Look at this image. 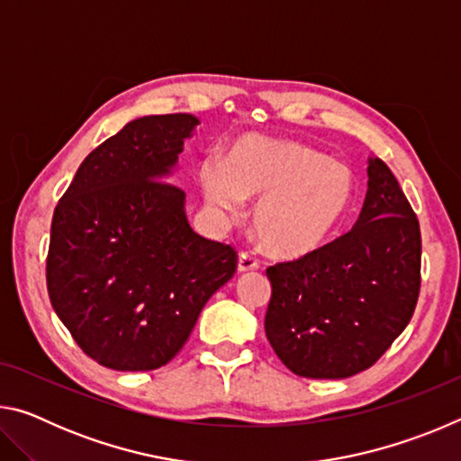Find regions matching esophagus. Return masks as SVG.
Returning <instances> with one entry per match:
<instances>
[{"instance_id": "34e87169", "label": "esophagus", "mask_w": 461, "mask_h": 461, "mask_svg": "<svg viewBox=\"0 0 461 461\" xmlns=\"http://www.w3.org/2000/svg\"><path fill=\"white\" fill-rule=\"evenodd\" d=\"M238 268H240V272H248V270H258V268H260V260L256 258V254H254V252H249V249H244V252L240 254Z\"/></svg>"}]
</instances>
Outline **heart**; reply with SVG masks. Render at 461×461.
<instances>
[{
  "mask_svg": "<svg viewBox=\"0 0 461 461\" xmlns=\"http://www.w3.org/2000/svg\"><path fill=\"white\" fill-rule=\"evenodd\" d=\"M201 186L212 205L240 213L258 199L254 228L262 246L285 258L317 252L333 236L354 197L348 165L296 140L246 136L233 144L225 167L205 162Z\"/></svg>",
  "mask_w": 461,
  "mask_h": 461,
  "instance_id": "1",
  "label": "heart"
}]
</instances>
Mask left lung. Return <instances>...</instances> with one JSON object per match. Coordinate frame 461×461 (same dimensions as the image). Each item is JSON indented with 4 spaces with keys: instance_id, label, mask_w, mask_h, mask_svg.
Wrapping results in <instances>:
<instances>
[{
    "instance_id": "obj_1",
    "label": "left lung",
    "mask_w": 461,
    "mask_h": 461,
    "mask_svg": "<svg viewBox=\"0 0 461 461\" xmlns=\"http://www.w3.org/2000/svg\"><path fill=\"white\" fill-rule=\"evenodd\" d=\"M267 275L264 330L288 370L348 378L376 364L409 325L420 291L419 220L393 170L370 158L354 228Z\"/></svg>"
}]
</instances>
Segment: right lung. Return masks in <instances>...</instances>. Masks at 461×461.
I'll return each mask as SVG.
<instances>
[{
	"label": "right lung",
	"mask_w": 461,
	"mask_h": 461,
	"mask_svg": "<svg viewBox=\"0 0 461 461\" xmlns=\"http://www.w3.org/2000/svg\"><path fill=\"white\" fill-rule=\"evenodd\" d=\"M199 120L146 115L99 144L52 215L46 286L85 354L120 372L156 370L189 339L238 252L201 238L185 191L162 181Z\"/></svg>",
	"instance_id": "obj_1"
}]
</instances>
